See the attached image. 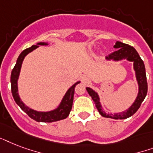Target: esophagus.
<instances>
[{
  "label": "esophagus",
  "instance_id": "esophagus-1",
  "mask_svg": "<svg viewBox=\"0 0 153 153\" xmlns=\"http://www.w3.org/2000/svg\"><path fill=\"white\" fill-rule=\"evenodd\" d=\"M82 82H83L84 84H86V85L91 83V80H90V79H89L88 77L83 76L82 78Z\"/></svg>",
  "mask_w": 153,
  "mask_h": 153
}]
</instances>
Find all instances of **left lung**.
<instances>
[{
  "mask_svg": "<svg viewBox=\"0 0 153 153\" xmlns=\"http://www.w3.org/2000/svg\"><path fill=\"white\" fill-rule=\"evenodd\" d=\"M114 48L117 50L109 54L108 56L105 57V59L114 60V61L127 59L128 61L133 62V69L135 71L136 78H137V81L139 86L137 97L136 98L135 102H133V105L128 109H126V111L117 113L114 114H106L102 109V106L100 103V98L98 94L90 87H86V91L94 102L96 108L98 109L99 114L102 117L113 119H126L133 115L137 111V109L140 108V105L147 95L148 83L146 73H145V67L143 60L140 59V55L133 47L129 46L128 44H123L121 42L117 41Z\"/></svg>",
  "mask_w": 153,
  "mask_h": 153,
  "instance_id": "1",
  "label": "left lung"
}]
</instances>
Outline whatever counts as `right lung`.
Wrapping results in <instances>:
<instances>
[{
  "label": "right lung",
  "instance_id": "1",
  "mask_svg": "<svg viewBox=\"0 0 153 153\" xmlns=\"http://www.w3.org/2000/svg\"><path fill=\"white\" fill-rule=\"evenodd\" d=\"M48 43H44L40 42L38 43L36 45H32L31 48L24 50L19 55L16 63L15 67L12 71L11 73V89H12V94H13V98L15 100L16 103L20 107V109L23 111L25 112L28 116L32 119L38 122H53V121H57L62 120V119L67 118L69 116L70 112L71 110L72 105H73V100H74V88L77 84H79L80 82H77L75 83L70 87L69 90L65 94L64 97L62 98V102L59 104V105L55 109H53L48 112H39L31 109L25 104L22 101L20 100V96L18 94V86H17V80L20 75V68L22 65L23 60L25 57L28 54L32 52L33 50L39 48V45H48Z\"/></svg>",
  "mask_w": 153,
  "mask_h": 153
}]
</instances>
